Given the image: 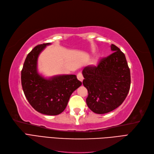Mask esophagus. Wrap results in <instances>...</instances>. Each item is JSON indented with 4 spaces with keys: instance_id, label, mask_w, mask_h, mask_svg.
Instances as JSON below:
<instances>
[{
    "instance_id": "esophagus-1",
    "label": "esophagus",
    "mask_w": 154,
    "mask_h": 154,
    "mask_svg": "<svg viewBox=\"0 0 154 154\" xmlns=\"http://www.w3.org/2000/svg\"><path fill=\"white\" fill-rule=\"evenodd\" d=\"M77 78H78V80L79 81L83 82V74H82V72H79L77 74Z\"/></svg>"
}]
</instances>
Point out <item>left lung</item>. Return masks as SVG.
Here are the masks:
<instances>
[{
  "label": "left lung",
  "instance_id": "8db88e82",
  "mask_svg": "<svg viewBox=\"0 0 154 154\" xmlns=\"http://www.w3.org/2000/svg\"><path fill=\"white\" fill-rule=\"evenodd\" d=\"M112 53L101 59L97 66L83 69V84L88 91L86 103L94 113L103 114L118 108L130 87V72L125 54L114 44Z\"/></svg>",
  "mask_w": 154,
  "mask_h": 154
}]
</instances>
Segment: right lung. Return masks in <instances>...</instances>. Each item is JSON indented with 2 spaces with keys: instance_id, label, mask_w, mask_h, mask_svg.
<instances>
[{
  "instance_id": "obj_1",
  "label": "right lung",
  "mask_w": 154,
  "mask_h": 154,
  "mask_svg": "<svg viewBox=\"0 0 154 154\" xmlns=\"http://www.w3.org/2000/svg\"><path fill=\"white\" fill-rule=\"evenodd\" d=\"M50 43L36 45L27 54L21 71V82L25 96L38 112L58 115L66 108L70 96L82 85L76 75H57L45 78L37 71L38 56Z\"/></svg>"
}]
</instances>
